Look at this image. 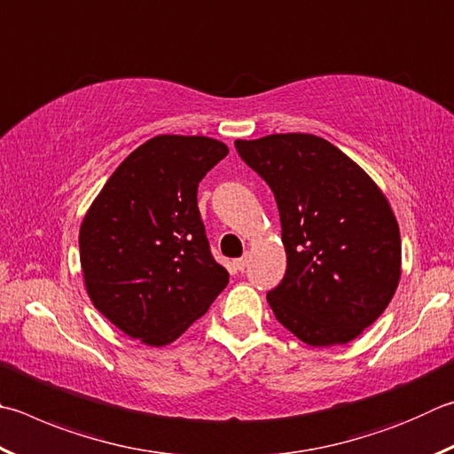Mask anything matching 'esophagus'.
I'll use <instances>...</instances> for the list:
<instances>
[{
    "instance_id": "esophagus-1",
    "label": "esophagus",
    "mask_w": 454,
    "mask_h": 454,
    "mask_svg": "<svg viewBox=\"0 0 454 454\" xmlns=\"http://www.w3.org/2000/svg\"><path fill=\"white\" fill-rule=\"evenodd\" d=\"M234 263H236V268H238V270L244 271V270H246V266H248V255H242V258H238Z\"/></svg>"
}]
</instances>
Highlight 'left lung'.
<instances>
[{
    "label": "left lung",
    "mask_w": 454,
    "mask_h": 454,
    "mask_svg": "<svg viewBox=\"0 0 454 454\" xmlns=\"http://www.w3.org/2000/svg\"><path fill=\"white\" fill-rule=\"evenodd\" d=\"M234 145L278 202L287 268L268 292L276 319L311 348L356 340L399 286L401 236L389 200L321 137L286 133Z\"/></svg>",
    "instance_id": "8db88e82"
}]
</instances>
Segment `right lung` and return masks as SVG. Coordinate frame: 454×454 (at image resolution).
<instances>
[{"label":"right lung","instance_id":"right-lung-1","mask_svg":"<svg viewBox=\"0 0 454 454\" xmlns=\"http://www.w3.org/2000/svg\"><path fill=\"white\" fill-rule=\"evenodd\" d=\"M228 146L159 135L122 160L89 206L79 258L93 306L133 340H178L228 284L212 258L196 192Z\"/></svg>","mask_w":454,"mask_h":454}]
</instances>
